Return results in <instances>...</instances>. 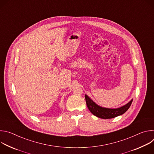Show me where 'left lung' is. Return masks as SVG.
<instances>
[{"mask_svg": "<svg viewBox=\"0 0 154 154\" xmlns=\"http://www.w3.org/2000/svg\"><path fill=\"white\" fill-rule=\"evenodd\" d=\"M85 97L89 110L94 116L102 119H111L122 115L127 111L133 101V99H131L127 103L119 108H109L98 105L86 94L85 95Z\"/></svg>", "mask_w": 154, "mask_h": 154, "instance_id": "left-lung-1", "label": "left lung"}]
</instances>
